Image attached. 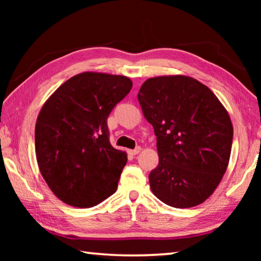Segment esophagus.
<instances>
[{
	"mask_svg": "<svg viewBox=\"0 0 261 261\" xmlns=\"http://www.w3.org/2000/svg\"><path fill=\"white\" fill-rule=\"evenodd\" d=\"M140 151H141V147H136L135 149H131L130 151V154H132V155H137V154L138 153H140Z\"/></svg>",
	"mask_w": 261,
	"mask_h": 261,
	"instance_id": "obj_1",
	"label": "esophagus"
}]
</instances>
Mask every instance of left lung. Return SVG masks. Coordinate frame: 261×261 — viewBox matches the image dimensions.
<instances>
[{
  "mask_svg": "<svg viewBox=\"0 0 261 261\" xmlns=\"http://www.w3.org/2000/svg\"><path fill=\"white\" fill-rule=\"evenodd\" d=\"M138 101L156 136L159 165L148 176L154 196L176 208L202 204L230 159L227 109L206 85L183 74L148 78Z\"/></svg>",
  "mask_w": 261,
  "mask_h": 261,
  "instance_id": "obj_1",
  "label": "left lung"
}]
</instances>
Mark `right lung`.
I'll list each match as a JSON object with an SVG mask.
<instances>
[{"instance_id": "right-lung-1", "label": "right lung", "mask_w": 261, "mask_h": 261, "mask_svg": "<svg viewBox=\"0 0 261 261\" xmlns=\"http://www.w3.org/2000/svg\"><path fill=\"white\" fill-rule=\"evenodd\" d=\"M132 87L130 78L86 71L62 84L35 123L39 170L53 193L79 208L112 196L127 161L109 143L107 117Z\"/></svg>"}]
</instances>
